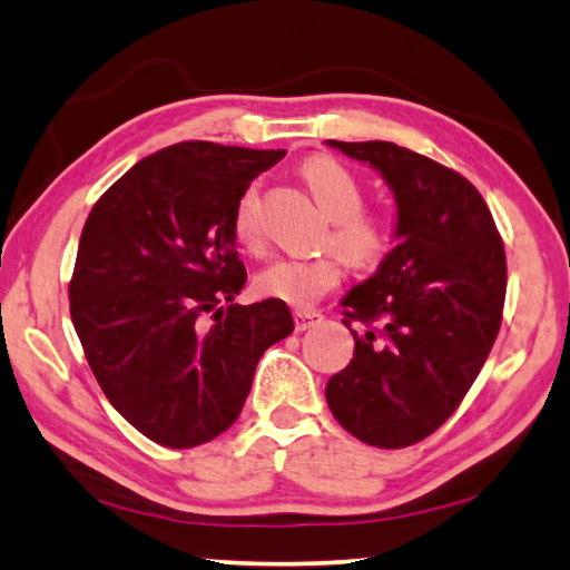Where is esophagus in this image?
I'll return each instance as SVG.
<instances>
[{
  "mask_svg": "<svg viewBox=\"0 0 570 570\" xmlns=\"http://www.w3.org/2000/svg\"><path fill=\"white\" fill-rule=\"evenodd\" d=\"M316 322H322V314H320V312H302V308H298V312L294 314V326H296V332H306V330H312V326H314Z\"/></svg>",
  "mask_w": 570,
  "mask_h": 570,
  "instance_id": "obj_1",
  "label": "esophagus"
}]
</instances>
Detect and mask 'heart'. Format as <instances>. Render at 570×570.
I'll list each match as a JSON object with an SVG mask.
<instances>
[{
    "instance_id": "1",
    "label": "heart",
    "mask_w": 570,
    "mask_h": 570,
    "mask_svg": "<svg viewBox=\"0 0 570 570\" xmlns=\"http://www.w3.org/2000/svg\"><path fill=\"white\" fill-rule=\"evenodd\" d=\"M306 186L316 204L332 218L324 244L340 249L356 266H374L392 248V226L387 216L364 208V188L354 173L330 156H314L302 166ZM234 234L246 246L262 238L258 220V186H248L234 210ZM340 253V254H341ZM338 254V255H340ZM335 250L320 256H284L256 274V292L264 298L288 306H314L324 294L334 292L344 278V262Z\"/></svg>"
}]
</instances>
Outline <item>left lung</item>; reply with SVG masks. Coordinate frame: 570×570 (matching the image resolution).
Returning a JSON list of instances; mask_svg holds the SVG:
<instances>
[{
  "mask_svg": "<svg viewBox=\"0 0 570 570\" xmlns=\"http://www.w3.org/2000/svg\"><path fill=\"white\" fill-rule=\"evenodd\" d=\"M370 163L397 200V246L344 296L354 360L326 382L342 428L397 450L460 407L503 322L505 248L478 188L458 170L394 142L326 140Z\"/></svg>",
  "mask_w": 570,
  "mask_h": 570,
  "instance_id": "obj_1",
  "label": "left lung"
}]
</instances>
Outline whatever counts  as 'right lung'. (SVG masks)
Wrapping results in <instances>:
<instances>
[{"instance_id": "add662e5", "label": "right lung", "mask_w": 570, "mask_h": 570, "mask_svg": "<svg viewBox=\"0 0 570 570\" xmlns=\"http://www.w3.org/2000/svg\"><path fill=\"white\" fill-rule=\"evenodd\" d=\"M284 156L176 142L135 163L85 220L70 278L75 332L105 397L163 448L228 430L262 354L294 332L284 302L234 304L246 284L236 204Z\"/></svg>"}]
</instances>
